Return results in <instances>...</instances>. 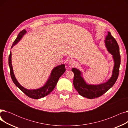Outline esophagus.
Here are the masks:
<instances>
[{
    "mask_svg": "<svg viewBox=\"0 0 128 128\" xmlns=\"http://www.w3.org/2000/svg\"><path fill=\"white\" fill-rule=\"evenodd\" d=\"M74 60L72 59H70L68 60V64L70 65H72L74 64Z\"/></svg>",
    "mask_w": 128,
    "mask_h": 128,
    "instance_id": "1",
    "label": "esophagus"
}]
</instances>
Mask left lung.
<instances>
[{
	"instance_id": "obj_1",
	"label": "left lung",
	"mask_w": 128,
	"mask_h": 128,
	"mask_svg": "<svg viewBox=\"0 0 128 128\" xmlns=\"http://www.w3.org/2000/svg\"><path fill=\"white\" fill-rule=\"evenodd\" d=\"M105 43L107 50L112 54L114 61L112 75L108 81L98 85L88 84L82 77L81 72L75 68L72 70V71L74 74L73 84L75 89L80 96L88 98L93 99L104 94L115 84L119 75L120 65L119 46L116 39L112 36L109 32H108V35L106 37Z\"/></svg>"
}]
</instances>
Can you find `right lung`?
<instances>
[{"label":"right lung","instance_id":"add662e5","mask_svg":"<svg viewBox=\"0 0 128 128\" xmlns=\"http://www.w3.org/2000/svg\"><path fill=\"white\" fill-rule=\"evenodd\" d=\"M26 32V31L25 30L20 32V33L18 35V37L14 40V42H13L11 46V48L13 46L16 44L20 41V40L21 39V38H22L23 35L25 34ZM9 66L10 70V75H11L13 82H14L16 86H18V88L24 94H25L27 96L34 99H39L40 98H42L46 96L47 95H48L49 94H50L53 91V90L54 89L60 77L65 72L64 64L58 65L56 66V68H54L53 69L50 76L49 77L48 80H47L46 84L42 87H41L40 88L37 89L28 90V89L24 88L23 86H22L21 84H20L17 81V80L15 77L14 73H13V68H12V64H11V51L9 56Z\"/></svg>","mask_w":128,"mask_h":128}]
</instances>
